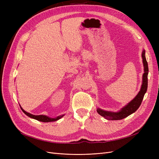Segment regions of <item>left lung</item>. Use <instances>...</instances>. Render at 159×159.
<instances>
[{"label":"left lung","instance_id":"1","mask_svg":"<svg viewBox=\"0 0 159 159\" xmlns=\"http://www.w3.org/2000/svg\"><path fill=\"white\" fill-rule=\"evenodd\" d=\"M142 58L144 66V74L143 75V81L141 88L138 94L136 95L133 100H131L125 106H124L121 110L118 112H111L104 111L99 108L97 109L98 113L103 117L108 120H120L128 117L129 115L135 112L140 106L142 101L143 99L144 95L147 92V86H148V64L145 57V51L143 50L142 52Z\"/></svg>","mask_w":159,"mask_h":159}]
</instances>
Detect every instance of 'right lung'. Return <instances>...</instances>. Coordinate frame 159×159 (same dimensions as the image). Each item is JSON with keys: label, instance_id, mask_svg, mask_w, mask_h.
<instances>
[{"label": "right lung", "instance_id": "obj_1", "mask_svg": "<svg viewBox=\"0 0 159 159\" xmlns=\"http://www.w3.org/2000/svg\"><path fill=\"white\" fill-rule=\"evenodd\" d=\"M20 108L22 109V111L25 113L27 116H28L30 118H32V119H34L36 120H38V121H42V122H45V123H47V122H52V121H57V120L61 119L62 117L64 116V115H60V116L58 117H56L55 118H51V117H49L46 116V115H32L30 113H28L26 112V111L24 110L21 106H20Z\"/></svg>", "mask_w": 159, "mask_h": 159}]
</instances>
